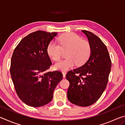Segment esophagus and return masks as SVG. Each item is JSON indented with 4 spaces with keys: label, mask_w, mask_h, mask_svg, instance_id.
Here are the masks:
<instances>
[{
    "label": "esophagus",
    "mask_w": 125,
    "mask_h": 125,
    "mask_svg": "<svg viewBox=\"0 0 125 125\" xmlns=\"http://www.w3.org/2000/svg\"><path fill=\"white\" fill-rule=\"evenodd\" d=\"M66 72H62V74H63V77L65 78V74H66Z\"/></svg>",
    "instance_id": "1"
}]
</instances>
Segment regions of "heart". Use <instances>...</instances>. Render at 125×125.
<instances>
[{"label": "heart", "instance_id": "obj_1", "mask_svg": "<svg viewBox=\"0 0 125 125\" xmlns=\"http://www.w3.org/2000/svg\"><path fill=\"white\" fill-rule=\"evenodd\" d=\"M60 45L54 42L48 45L47 49L50 57L54 61L61 58L62 51H66L67 58L56 63V70L65 71L74 67L75 64L81 65L85 63L91 53V46L89 42L82 39L74 33H68L59 37Z\"/></svg>", "mask_w": 125, "mask_h": 125}]
</instances>
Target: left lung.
I'll return each mask as SVG.
<instances>
[{
    "label": "left lung",
    "instance_id": "1",
    "mask_svg": "<svg viewBox=\"0 0 125 125\" xmlns=\"http://www.w3.org/2000/svg\"><path fill=\"white\" fill-rule=\"evenodd\" d=\"M82 31L91 46L90 57L82 66L69 71L65 77L69 82L68 99L76 105L85 107L95 103L105 90L111 61L106 46L100 38L90 31Z\"/></svg>",
    "mask_w": 125,
    "mask_h": 125
}]
</instances>
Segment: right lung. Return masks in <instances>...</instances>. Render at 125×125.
I'll return each instance as SVG.
<instances>
[{"label":"right lung","instance_id":"right-lung-1","mask_svg":"<svg viewBox=\"0 0 125 125\" xmlns=\"http://www.w3.org/2000/svg\"><path fill=\"white\" fill-rule=\"evenodd\" d=\"M57 32L37 31L21 40L11 60L10 74L18 96L26 105L40 107L49 103L63 75L46 72L52 64L47 49Z\"/></svg>","mask_w":125,"mask_h":125}]
</instances>
